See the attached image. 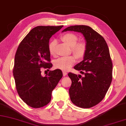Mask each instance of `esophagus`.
I'll use <instances>...</instances> for the list:
<instances>
[{"label":"esophagus","mask_w":126,"mask_h":126,"mask_svg":"<svg viewBox=\"0 0 126 126\" xmlns=\"http://www.w3.org/2000/svg\"><path fill=\"white\" fill-rule=\"evenodd\" d=\"M67 75V72L66 71H63V76H66V75Z\"/></svg>","instance_id":"34e87169"}]
</instances>
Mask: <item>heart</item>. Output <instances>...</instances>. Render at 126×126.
Returning <instances> with one entry per match:
<instances>
[{
  "label": "heart",
  "instance_id": "heart-1",
  "mask_svg": "<svg viewBox=\"0 0 126 126\" xmlns=\"http://www.w3.org/2000/svg\"><path fill=\"white\" fill-rule=\"evenodd\" d=\"M61 39L66 45L71 47V51L77 59L81 60L84 57L87 52V44L84 42H78V37L77 35L73 33H66L61 35ZM56 44L57 42L55 40H51L49 42L48 49L51 55H54L55 54ZM75 57L73 55H69L59 58L54 61V66L56 68L63 71L67 70L75 63Z\"/></svg>",
  "mask_w": 126,
  "mask_h": 126
}]
</instances>
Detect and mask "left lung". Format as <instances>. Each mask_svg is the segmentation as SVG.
I'll use <instances>...</instances> for the list:
<instances>
[{
	"instance_id": "1",
	"label": "left lung",
	"mask_w": 126,
	"mask_h": 126,
	"mask_svg": "<svg viewBox=\"0 0 126 126\" xmlns=\"http://www.w3.org/2000/svg\"><path fill=\"white\" fill-rule=\"evenodd\" d=\"M67 31L82 33L87 46L84 60L74 66L84 77L72 72L68 74L72 81L70 99L79 107H93L103 100L111 83L113 63L109 47L104 38L88 26H71L63 32Z\"/></svg>"
}]
</instances>
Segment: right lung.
I'll return each mask as SVG.
<instances>
[{
  "mask_svg": "<svg viewBox=\"0 0 126 126\" xmlns=\"http://www.w3.org/2000/svg\"><path fill=\"white\" fill-rule=\"evenodd\" d=\"M63 26H38L33 28L19 45L13 69L16 88L19 97L28 106L41 108L51 100L52 90L63 77L57 69L45 77L41 68H51L48 45L51 37Z\"/></svg>",
  "mask_w": 126,
  "mask_h": 126,
  "instance_id": "obj_1",
  "label": "right lung"
}]
</instances>
